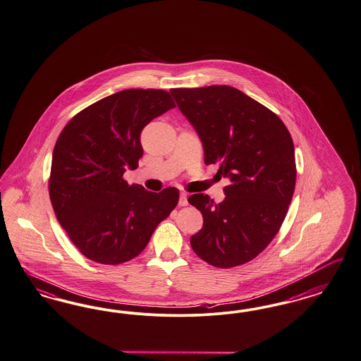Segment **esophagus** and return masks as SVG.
Listing matches in <instances>:
<instances>
[{
	"instance_id": "esophagus-1",
	"label": "esophagus",
	"mask_w": 361,
	"mask_h": 361,
	"mask_svg": "<svg viewBox=\"0 0 361 361\" xmlns=\"http://www.w3.org/2000/svg\"><path fill=\"white\" fill-rule=\"evenodd\" d=\"M178 205H180V207H187L188 197L185 193H181V195H180V200H178Z\"/></svg>"
}]
</instances>
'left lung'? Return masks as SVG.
Segmentation results:
<instances>
[{"label":"left lung","mask_w":361,"mask_h":361,"mask_svg":"<svg viewBox=\"0 0 361 361\" xmlns=\"http://www.w3.org/2000/svg\"><path fill=\"white\" fill-rule=\"evenodd\" d=\"M180 111L197 130L205 164H220L229 178L216 204L196 193L188 201L204 219L190 245L216 268L253 260L280 231L296 184L295 147L280 117L236 87L171 89Z\"/></svg>","instance_id":"left-lung-1"}]
</instances>
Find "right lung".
Masks as SVG:
<instances>
[{"label":"right lung","mask_w":361,"mask_h":361,"mask_svg":"<svg viewBox=\"0 0 361 361\" xmlns=\"http://www.w3.org/2000/svg\"><path fill=\"white\" fill-rule=\"evenodd\" d=\"M176 106L162 89H126L89 105L63 126L53 149L49 197L71 241L92 262L138 256L178 202V189L153 193L124 172L142 157L144 126Z\"/></svg>","instance_id":"obj_1"}]
</instances>
